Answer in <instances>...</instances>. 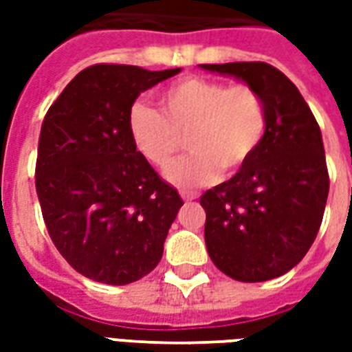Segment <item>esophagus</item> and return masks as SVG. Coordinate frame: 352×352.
Segmentation results:
<instances>
[{
	"label": "esophagus",
	"instance_id": "1",
	"mask_svg": "<svg viewBox=\"0 0 352 352\" xmlns=\"http://www.w3.org/2000/svg\"><path fill=\"white\" fill-rule=\"evenodd\" d=\"M181 198H183L184 201H194V199L198 198V194L190 190H181Z\"/></svg>",
	"mask_w": 352,
	"mask_h": 352
}]
</instances>
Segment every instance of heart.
I'll return each instance as SVG.
<instances>
[{"label": "heart", "mask_w": 352, "mask_h": 352, "mask_svg": "<svg viewBox=\"0 0 352 352\" xmlns=\"http://www.w3.org/2000/svg\"><path fill=\"white\" fill-rule=\"evenodd\" d=\"M162 113L146 103L131 105L128 131L146 160L164 168L186 145L192 153L166 175L177 186H206L243 169L256 156L267 131V111L249 85L186 77L158 96Z\"/></svg>", "instance_id": "heart-1"}]
</instances>
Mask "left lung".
<instances>
[{
  "label": "left lung",
  "instance_id": "8db88e82",
  "mask_svg": "<svg viewBox=\"0 0 352 352\" xmlns=\"http://www.w3.org/2000/svg\"><path fill=\"white\" fill-rule=\"evenodd\" d=\"M201 67L243 80L267 111L256 156L199 198L207 252L232 279H275L305 256L322 222L330 179L320 128L300 90L277 67L265 62Z\"/></svg>",
  "mask_w": 352,
  "mask_h": 352
}]
</instances>
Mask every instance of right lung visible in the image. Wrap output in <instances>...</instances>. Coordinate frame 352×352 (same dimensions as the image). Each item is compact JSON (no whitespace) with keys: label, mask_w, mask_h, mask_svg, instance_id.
<instances>
[{"label":"right lung","mask_w":352,"mask_h":352,"mask_svg":"<svg viewBox=\"0 0 352 352\" xmlns=\"http://www.w3.org/2000/svg\"><path fill=\"white\" fill-rule=\"evenodd\" d=\"M179 72L90 65L45 115L37 198L52 243L88 279L128 285L160 262L183 199L135 148L128 113L139 94Z\"/></svg>","instance_id":"right-lung-1"}]
</instances>
